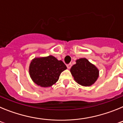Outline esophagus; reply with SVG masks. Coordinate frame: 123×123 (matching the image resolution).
I'll return each instance as SVG.
<instances>
[{"label":"esophagus","mask_w":123,"mask_h":123,"mask_svg":"<svg viewBox=\"0 0 123 123\" xmlns=\"http://www.w3.org/2000/svg\"><path fill=\"white\" fill-rule=\"evenodd\" d=\"M67 68H68V69H69V68L71 67V63L68 64V65H67Z\"/></svg>","instance_id":"1"}]
</instances>
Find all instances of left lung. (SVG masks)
Listing matches in <instances>:
<instances>
[{
    "mask_svg": "<svg viewBox=\"0 0 123 123\" xmlns=\"http://www.w3.org/2000/svg\"><path fill=\"white\" fill-rule=\"evenodd\" d=\"M70 72L77 83L85 87L94 84L99 76L98 68L86 58L76 60V64L71 67Z\"/></svg>",
    "mask_w": 123,
    "mask_h": 123,
    "instance_id": "1",
    "label": "left lung"
}]
</instances>
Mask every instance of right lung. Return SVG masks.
<instances>
[{
    "instance_id": "right-lung-1",
    "label": "right lung",
    "mask_w": 123,
    "mask_h": 123,
    "mask_svg": "<svg viewBox=\"0 0 123 123\" xmlns=\"http://www.w3.org/2000/svg\"><path fill=\"white\" fill-rule=\"evenodd\" d=\"M67 68L62 61L49 55L33 58L29 64V73L36 84L49 87L56 84L60 74Z\"/></svg>"
}]
</instances>
